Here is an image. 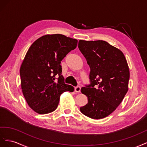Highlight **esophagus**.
I'll use <instances>...</instances> for the list:
<instances>
[{
  "label": "esophagus",
  "instance_id": "34e87169",
  "mask_svg": "<svg viewBox=\"0 0 147 147\" xmlns=\"http://www.w3.org/2000/svg\"><path fill=\"white\" fill-rule=\"evenodd\" d=\"M74 91L76 92H78V93H79V92H81V87L79 86L75 87Z\"/></svg>",
  "mask_w": 147,
  "mask_h": 147
}]
</instances>
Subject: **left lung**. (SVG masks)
<instances>
[{"instance_id":"obj_1","label":"left lung","mask_w":147,"mask_h":147,"mask_svg":"<svg viewBox=\"0 0 147 147\" xmlns=\"http://www.w3.org/2000/svg\"><path fill=\"white\" fill-rule=\"evenodd\" d=\"M78 48L90 69V84L81 89L88 103L80 110L90 118H104L116 110L128 90L126 59L121 50L104 40H80Z\"/></svg>"}]
</instances>
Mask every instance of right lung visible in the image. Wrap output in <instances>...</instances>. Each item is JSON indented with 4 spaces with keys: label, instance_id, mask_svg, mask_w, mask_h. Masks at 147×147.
Returning <instances> with one entry per match:
<instances>
[{
    "label": "right lung",
    "instance_id": "obj_1",
    "mask_svg": "<svg viewBox=\"0 0 147 147\" xmlns=\"http://www.w3.org/2000/svg\"><path fill=\"white\" fill-rule=\"evenodd\" d=\"M78 40L64 35H45L29 47L21 66L20 74L24 97L31 109L39 114L55 110L60 95L73 92L65 83L61 61L76 48Z\"/></svg>",
    "mask_w": 147,
    "mask_h": 147
}]
</instances>
